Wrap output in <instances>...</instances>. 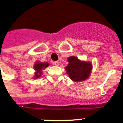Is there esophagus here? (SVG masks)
<instances>
[{
	"mask_svg": "<svg viewBox=\"0 0 123 123\" xmlns=\"http://www.w3.org/2000/svg\"><path fill=\"white\" fill-rule=\"evenodd\" d=\"M54 64H55V66H59V62L58 61H55L54 62Z\"/></svg>",
	"mask_w": 123,
	"mask_h": 123,
	"instance_id": "esophagus-1",
	"label": "esophagus"
}]
</instances>
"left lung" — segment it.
I'll return each mask as SVG.
<instances>
[{"instance_id": "1", "label": "left lung", "mask_w": 123, "mask_h": 123, "mask_svg": "<svg viewBox=\"0 0 123 123\" xmlns=\"http://www.w3.org/2000/svg\"><path fill=\"white\" fill-rule=\"evenodd\" d=\"M68 62V64L65 67V70L72 81L80 82L89 78L92 69L91 62L81 61L75 56L69 57Z\"/></svg>"}]
</instances>
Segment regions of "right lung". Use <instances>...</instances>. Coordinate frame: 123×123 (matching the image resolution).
<instances>
[{"instance_id": "add662e5", "label": "right lung", "mask_w": 123, "mask_h": 123, "mask_svg": "<svg viewBox=\"0 0 123 123\" xmlns=\"http://www.w3.org/2000/svg\"><path fill=\"white\" fill-rule=\"evenodd\" d=\"M49 63L45 62H41L40 61H36L34 65V70H35V73L34 75L33 79H37L40 77L42 74V70H45L48 66H49Z\"/></svg>"}]
</instances>
